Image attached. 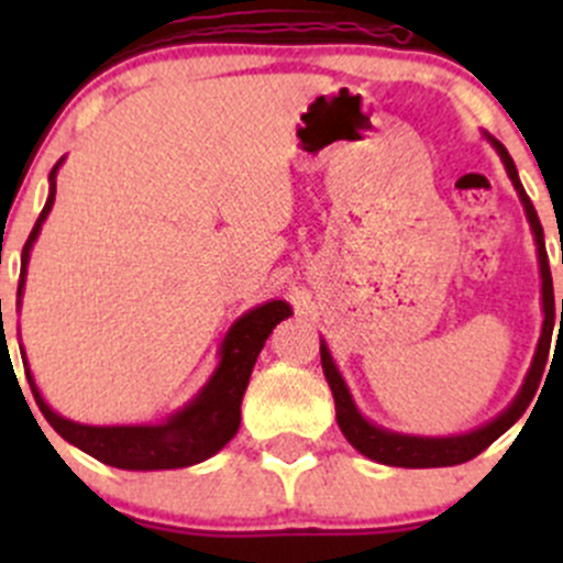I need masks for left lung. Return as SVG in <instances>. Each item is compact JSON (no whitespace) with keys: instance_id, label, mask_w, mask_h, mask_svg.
<instances>
[{"instance_id":"1","label":"left lung","mask_w":563,"mask_h":563,"mask_svg":"<svg viewBox=\"0 0 563 563\" xmlns=\"http://www.w3.org/2000/svg\"><path fill=\"white\" fill-rule=\"evenodd\" d=\"M493 146L501 155L504 166H507L509 179H512L515 190L520 192V201H523L528 223H531L533 236H537V250H539V269H542V305H544V327L542 338H539L537 356H533V365L528 371V378L520 389L518 400L507 408L498 419H493L485 428L474 430L468 435H452V439H417V435H397L389 430L376 428L367 419H362V413L356 411L354 400H351L349 389H345L343 378H340L338 367L332 365V356H329L327 345L321 343V367L323 376H327L329 389L334 395V411H338V424L343 430V435L349 439V444L354 450H360L362 455L376 460L384 465H400V468H439V465H457L465 460L476 457L479 452H485L493 441L501 433H507L528 408L531 397L537 395L539 382H542L544 365H548L550 354V338H553V323L559 321V305L553 299V277H550V264H548V250H544V234L542 223L537 218V209H533L531 198L526 196L523 185L518 179V168H515L512 157L504 150V144L493 141ZM561 321H563V299H561Z\"/></svg>"}]
</instances>
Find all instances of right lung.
<instances>
[{"instance_id": "add662e5", "label": "right lung", "mask_w": 563, "mask_h": 563, "mask_svg": "<svg viewBox=\"0 0 563 563\" xmlns=\"http://www.w3.org/2000/svg\"><path fill=\"white\" fill-rule=\"evenodd\" d=\"M56 168L51 172V192L45 201L43 212H40L35 229H32L30 240H26L24 253H21V286H24L26 261H30L32 242L37 240L40 225H43L45 214L51 212V203L56 196ZM19 286V297H21ZM291 316L286 302H266L261 308L250 310L240 321L231 327L229 338H225L223 360H220L218 373L212 382L203 387L201 395L179 411L176 417L168 419L166 424H135V428H92V424H78L70 419L59 417L45 406L40 391L30 378L32 395H35L37 408L43 417L48 419L51 428L70 441L73 446L84 450L87 455L98 457L100 463L117 465V468L128 471H157V468H185V465H196L201 460L212 457L214 452L223 450L240 430L242 417V397L250 384V373H253L255 360H258L261 349H264L266 338L272 329Z\"/></svg>"}]
</instances>
